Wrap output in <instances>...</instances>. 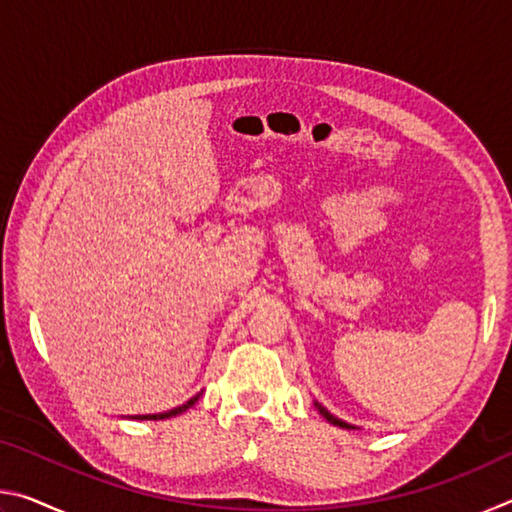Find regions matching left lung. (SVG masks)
<instances>
[{
	"label": "left lung",
	"mask_w": 512,
	"mask_h": 512,
	"mask_svg": "<svg viewBox=\"0 0 512 512\" xmlns=\"http://www.w3.org/2000/svg\"><path fill=\"white\" fill-rule=\"evenodd\" d=\"M316 409L320 411V415H323V418H325L327 422H332V424H336V427H341V429H354V427H352V424H348V422H343V420H339V418H336V415H332V413H329V411L325 409V406H320L318 402H316Z\"/></svg>",
	"instance_id": "1"
}]
</instances>
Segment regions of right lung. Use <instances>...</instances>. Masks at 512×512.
Segmentation results:
<instances>
[{"label":"right lung","mask_w":512,"mask_h":512,"mask_svg":"<svg viewBox=\"0 0 512 512\" xmlns=\"http://www.w3.org/2000/svg\"><path fill=\"white\" fill-rule=\"evenodd\" d=\"M198 397H201V393L198 395H194L192 400L189 402H185L183 406H176V409H171V411H164V413H153V415H137V420H167V418H173V415H180V413H185L189 406H194L196 404V400Z\"/></svg>","instance_id":"obj_1"}]
</instances>
